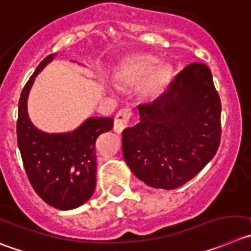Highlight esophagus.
I'll return each mask as SVG.
<instances>
[{
    "label": "esophagus",
    "mask_w": 251,
    "mask_h": 251,
    "mask_svg": "<svg viewBox=\"0 0 251 251\" xmlns=\"http://www.w3.org/2000/svg\"><path fill=\"white\" fill-rule=\"evenodd\" d=\"M131 115H132V112H131L130 109H123L118 112V115H116V118H115V121H114L115 132L120 135V133L127 127L128 120H130Z\"/></svg>",
    "instance_id": "1"
}]
</instances>
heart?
<instances>
[{
  "label": "heart",
  "mask_w": 251,
  "mask_h": 251,
  "mask_svg": "<svg viewBox=\"0 0 251 251\" xmlns=\"http://www.w3.org/2000/svg\"><path fill=\"white\" fill-rule=\"evenodd\" d=\"M157 65V59L146 55H136L126 60L115 74V79L120 84L135 85L141 83L154 70ZM170 79V68L160 67L151 76L145 86V94L147 97H156L165 88Z\"/></svg>",
  "instance_id": "heart-1"
}]
</instances>
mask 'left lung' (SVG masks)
<instances>
[{"label": "left lung", "instance_id": "8db88e82", "mask_svg": "<svg viewBox=\"0 0 251 251\" xmlns=\"http://www.w3.org/2000/svg\"><path fill=\"white\" fill-rule=\"evenodd\" d=\"M123 132L126 165L153 188L187 183L214 157L221 142V99L209 68L193 63Z\"/></svg>", "mask_w": 251, "mask_h": 251}]
</instances>
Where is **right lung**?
Returning <instances> with one entry per match:
<instances>
[{
    "label": "right lung",
    "instance_id": "right-lung-1",
    "mask_svg": "<svg viewBox=\"0 0 251 251\" xmlns=\"http://www.w3.org/2000/svg\"><path fill=\"white\" fill-rule=\"evenodd\" d=\"M44 58L23 88L18 102L17 141L30 184L47 204L60 210L83 205L97 184L95 141L112 128V118H89L75 130L49 133L28 115V95L36 76L54 59Z\"/></svg>",
    "mask_w": 251,
    "mask_h": 251
}]
</instances>
